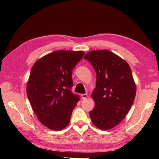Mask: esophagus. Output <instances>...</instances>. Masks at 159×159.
<instances>
[{
    "label": "esophagus",
    "mask_w": 159,
    "mask_h": 159,
    "mask_svg": "<svg viewBox=\"0 0 159 159\" xmlns=\"http://www.w3.org/2000/svg\"><path fill=\"white\" fill-rule=\"evenodd\" d=\"M88 97V94H86V93H83V94L81 95V98L82 99H85Z\"/></svg>",
    "instance_id": "1"
}]
</instances>
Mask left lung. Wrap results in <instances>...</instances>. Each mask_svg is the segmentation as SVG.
Masks as SVG:
<instances>
[{"instance_id":"1","label":"left lung","mask_w":159,"mask_h":159,"mask_svg":"<svg viewBox=\"0 0 159 159\" xmlns=\"http://www.w3.org/2000/svg\"><path fill=\"white\" fill-rule=\"evenodd\" d=\"M96 72V87L91 97L95 107L89 111L91 121L103 130L115 127L126 116L133 103L136 85L127 62L107 50L87 53Z\"/></svg>"}]
</instances>
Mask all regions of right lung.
<instances>
[{
    "label": "right lung",
    "instance_id": "obj_1",
    "mask_svg": "<svg viewBox=\"0 0 159 159\" xmlns=\"http://www.w3.org/2000/svg\"><path fill=\"white\" fill-rule=\"evenodd\" d=\"M84 54L81 51H55L38 60L32 68L28 99L38 120L54 131L67 127L80 99L71 92V74Z\"/></svg>",
    "mask_w": 159,
    "mask_h": 159
}]
</instances>
